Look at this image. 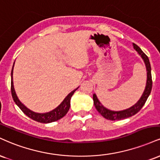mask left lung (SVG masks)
Listing matches in <instances>:
<instances>
[{
    "label": "left lung",
    "mask_w": 160,
    "mask_h": 160,
    "mask_svg": "<svg viewBox=\"0 0 160 160\" xmlns=\"http://www.w3.org/2000/svg\"><path fill=\"white\" fill-rule=\"evenodd\" d=\"M134 49L138 52V54L141 56L144 62V64L146 67V71H147V81H146V86L144 88V91L142 93V97L138 99V101L136 104L133 105L130 108H127V109L122 111H112L106 108L102 105V103L99 102V100L97 98V95L93 93V104H94L95 108L98 111V112L103 118L106 119L110 120V121H119V120H123L125 118L132 117V116L136 114L137 112H138L141 110V108L143 107L146 101L151 93L152 89V76H151V63H150L148 57L145 54L142 52V49L137 45L133 43L132 44Z\"/></svg>",
    "instance_id": "1"
}]
</instances>
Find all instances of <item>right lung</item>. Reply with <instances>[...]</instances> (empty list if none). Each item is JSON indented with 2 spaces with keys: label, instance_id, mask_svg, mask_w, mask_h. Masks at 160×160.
I'll list each match as a JSON object with an SVG mask.
<instances>
[{
  "label": "right lung",
  "instance_id": "right-lung-1",
  "mask_svg": "<svg viewBox=\"0 0 160 160\" xmlns=\"http://www.w3.org/2000/svg\"><path fill=\"white\" fill-rule=\"evenodd\" d=\"M15 63V62H14ZM14 63H13L12 71H11V93H12V97L14 102H16V104L19 107V108L22 112H24L28 117H29L31 119L34 120V121L39 122V123H52V122L57 121L58 120H60L61 118L67 114V112L69 109V107H70V99L73 93H75V91L78 89V87L76 88L75 90H73L72 91H71L67 97H65L64 99L62 101L61 104L58 106L57 108H55L51 112H46V113H37V112H34L33 111L27 108L19 100V99L17 97L16 91H15L14 85H13V67H14Z\"/></svg>",
  "mask_w": 160,
  "mask_h": 160
}]
</instances>
